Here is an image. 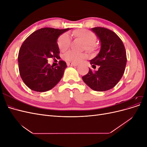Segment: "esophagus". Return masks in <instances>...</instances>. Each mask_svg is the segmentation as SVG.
I'll return each instance as SVG.
<instances>
[{"label": "esophagus", "mask_w": 147, "mask_h": 147, "mask_svg": "<svg viewBox=\"0 0 147 147\" xmlns=\"http://www.w3.org/2000/svg\"><path fill=\"white\" fill-rule=\"evenodd\" d=\"M67 65L68 66H74V67H75V66H77L78 65L77 64L72 63H67Z\"/></svg>", "instance_id": "34e87169"}]
</instances>
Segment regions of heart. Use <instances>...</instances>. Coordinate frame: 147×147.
<instances>
[{"mask_svg":"<svg viewBox=\"0 0 147 147\" xmlns=\"http://www.w3.org/2000/svg\"><path fill=\"white\" fill-rule=\"evenodd\" d=\"M75 34L80 38L86 44L87 49H91L96 40V35L88 30H80L76 31ZM70 43V36L68 33L62 34L57 40V46L62 51H65L69 47ZM85 55L81 53H77L72 50L67 51L64 55V59L68 63H78L83 59Z\"/></svg>","mask_w":147,"mask_h":147,"instance_id":"b5f03b06","label":"heart"}]
</instances>
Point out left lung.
Here are the masks:
<instances>
[{
    "instance_id": "8db88e82",
    "label": "left lung",
    "mask_w": 147,
    "mask_h": 147,
    "mask_svg": "<svg viewBox=\"0 0 147 147\" xmlns=\"http://www.w3.org/2000/svg\"><path fill=\"white\" fill-rule=\"evenodd\" d=\"M100 42V50L90 64L98 65V70L89 72L82 77L83 82L96 91L113 88L122 78L126 65V53L121 40L113 31L96 27L91 29Z\"/></svg>"
}]
</instances>
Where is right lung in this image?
Listing matches in <instances>:
<instances>
[{
	"mask_svg": "<svg viewBox=\"0 0 147 147\" xmlns=\"http://www.w3.org/2000/svg\"><path fill=\"white\" fill-rule=\"evenodd\" d=\"M69 29H40L31 34L22 44L18 58L20 74L30 90L45 92L61 80L67 67L66 63L60 61L59 65L54 67L48 63V59L59 57L57 38Z\"/></svg>",
	"mask_w": 147,
	"mask_h": 147,
	"instance_id": "add662e5",
	"label": "right lung"
}]
</instances>
